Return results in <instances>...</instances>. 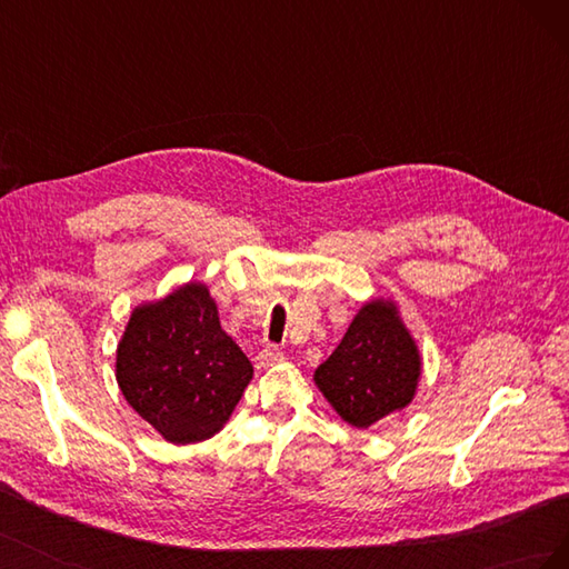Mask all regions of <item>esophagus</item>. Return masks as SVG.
Returning a JSON list of instances; mask_svg holds the SVG:
<instances>
[{
	"label": "esophagus",
	"instance_id": "obj_1",
	"mask_svg": "<svg viewBox=\"0 0 569 569\" xmlns=\"http://www.w3.org/2000/svg\"><path fill=\"white\" fill-rule=\"evenodd\" d=\"M282 356H284V353H282L278 347H272V343H268L266 349L258 351V363H261L263 368H268V366L278 363V360H282Z\"/></svg>",
	"mask_w": 569,
	"mask_h": 569
}]
</instances>
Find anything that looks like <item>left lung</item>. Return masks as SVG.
I'll return each instance as SVG.
<instances>
[{
  "instance_id": "left-lung-1",
  "label": "left lung",
  "mask_w": 569,
  "mask_h": 569,
  "mask_svg": "<svg viewBox=\"0 0 569 569\" xmlns=\"http://www.w3.org/2000/svg\"><path fill=\"white\" fill-rule=\"evenodd\" d=\"M420 377L418 347L389 301L360 308L316 385L339 416L368 429L412 401Z\"/></svg>"
}]
</instances>
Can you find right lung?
Returning <instances> with one entry per match:
<instances>
[{"mask_svg":"<svg viewBox=\"0 0 569 569\" xmlns=\"http://www.w3.org/2000/svg\"><path fill=\"white\" fill-rule=\"evenodd\" d=\"M253 377L242 349L220 330L203 284L134 308L118 343L116 380L126 401L173 443L213 437Z\"/></svg>","mask_w":569,"mask_h":569,"instance_id":"right-lung-1","label":"right lung"}]
</instances>
